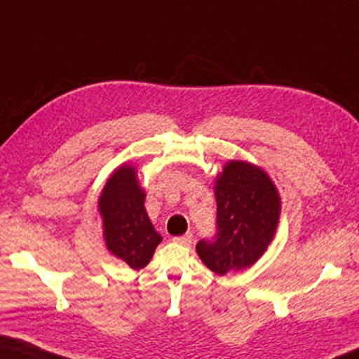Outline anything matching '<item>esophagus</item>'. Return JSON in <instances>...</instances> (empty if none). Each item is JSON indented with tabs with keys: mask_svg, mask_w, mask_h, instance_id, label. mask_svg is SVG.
<instances>
[{
	"mask_svg": "<svg viewBox=\"0 0 359 359\" xmlns=\"http://www.w3.org/2000/svg\"><path fill=\"white\" fill-rule=\"evenodd\" d=\"M172 241L177 242V244H182V245H190L193 242V236L185 234V236H182V238H174Z\"/></svg>",
	"mask_w": 359,
	"mask_h": 359,
	"instance_id": "34e87169",
	"label": "esophagus"
}]
</instances>
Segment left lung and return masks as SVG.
<instances>
[{"label": "left lung", "instance_id": "1", "mask_svg": "<svg viewBox=\"0 0 359 359\" xmlns=\"http://www.w3.org/2000/svg\"><path fill=\"white\" fill-rule=\"evenodd\" d=\"M217 233L199 241L196 252L212 272L250 267L274 239L280 218V194L263 169L233 160L215 179Z\"/></svg>", "mask_w": 359, "mask_h": 359}]
</instances>
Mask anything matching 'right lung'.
Masks as SVG:
<instances>
[{
	"instance_id": "1",
	"label": "right lung",
	"mask_w": 359,
	"mask_h": 359,
	"mask_svg": "<svg viewBox=\"0 0 359 359\" xmlns=\"http://www.w3.org/2000/svg\"><path fill=\"white\" fill-rule=\"evenodd\" d=\"M144 201L145 193L139 185L136 168L130 165L115 169L98 201L107 250L131 269L147 266L161 242V236L145 212Z\"/></svg>"
}]
</instances>
